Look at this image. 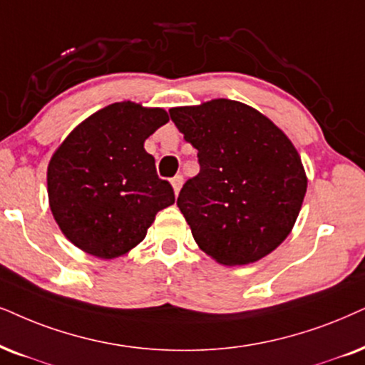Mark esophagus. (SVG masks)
Masks as SVG:
<instances>
[{
  "mask_svg": "<svg viewBox=\"0 0 365 365\" xmlns=\"http://www.w3.org/2000/svg\"><path fill=\"white\" fill-rule=\"evenodd\" d=\"M182 183H183L182 175H177V177L172 178V187H173V190H175V193H177V195H178L180 188H182Z\"/></svg>",
  "mask_w": 365,
  "mask_h": 365,
  "instance_id": "1",
  "label": "esophagus"
}]
</instances>
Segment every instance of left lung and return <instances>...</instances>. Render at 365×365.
I'll return each mask as SVG.
<instances>
[{"label":"left lung","mask_w":365,"mask_h":365,"mask_svg":"<svg viewBox=\"0 0 365 365\" xmlns=\"http://www.w3.org/2000/svg\"><path fill=\"white\" fill-rule=\"evenodd\" d=\"M200 172L177 198L198 247L225 266L259 261L292 232L307 193L297 148L259 110L230 99L172 108Z\"/></svg>","instance_id":"1"}]
</instances>
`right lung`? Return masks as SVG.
Here are the masks:
<instances>
[{"label":"right lung","instance_id":"1","mask_svg":"<svg viewBox=\"0 0 365 365\" xmlns=\"http://www.w3.org/2000/svg\"><path fill=\"white\" fill-rule=\"evenodd\" d=\"M168 123L160 108L114 103L82 121L48 163V202L60 230L87 255L113 259L146 236L175 202L145 140Z\"/></svg>","mask_w":365,"mask_h":365}]
</instances>
